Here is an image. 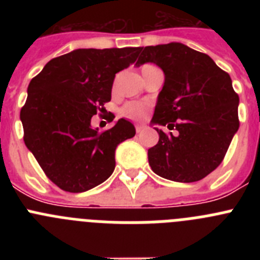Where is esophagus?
<instances>
[{
	"mask_svg": "<svg viewBox=\"0 0 260 260\" xmlns=\"http://www.w3.org/2000/svg\"><path fill=\"white\" fill-rule=\"evenodd\" d=\"M144 128H146V125H141V123H139V125H137V126H135V130H137V133H141V132H143Z\"/></svg>",
	"mask_w": 260,
	"mask_h": 260,
	"instance_id": "obj_1",
	"label": "esophagus"
}]
</instances>
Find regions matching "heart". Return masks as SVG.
Instances as JSON below:
<instances>
[{"label": "heart", "mask_w": 260, "mask_h": 260, "mask_svg": "<svg viewBox=\"0 0 260 260\" xmlns=\"http://www.w3.org/2000/svg\"><path fill=\"white\" fill-rule=\"evenodd\" d=\"M122 114L127 118L132 119H142L147 116V107L142 103L132 102L127 103L122 108Z\"/></svg>", "instance_id": "1"}]
</instances>
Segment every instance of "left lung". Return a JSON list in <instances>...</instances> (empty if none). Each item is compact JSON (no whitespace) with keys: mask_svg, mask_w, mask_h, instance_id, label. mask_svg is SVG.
Masks as SVG:
<instances>
[{"mask_svg":"<svg viewBox=\"0 0 260 260\" xmlns=\"http://www.w3.org/2000/svg\"><path fill=\"white\" fill-rule=\"evenodd\" d=\"M139 53L135 66L152 62L165 77L151 119L158 142L148 150V162L167 180H202L219 167L240 127V99L231 77L210 56L181 43ZM160 125L176 127L177 134L165 135Z\"/></svg>","mask_w":260,"mask_h":260,"instance_id":"obj_1","label":"left lung"}]
</instances>
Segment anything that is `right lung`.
<instances>
[{
    "label": "right lung",
    "instance_id": "obj_1",
    "mask_svg": "<svg viewBox=\"0 0 260 260\" xmlns=\"http://www.w3.org/2000/svg\"><path fill=\"white\" fill-rule=\"evenodd\" d=\"M139 50L75 49L50 59L29 82L20 110L24 143L59 189L87 191L113 173L117 146L134 137V125L121 118L99 133L91 118L104 112L114 77L134 63Z\"/></svg>",
    "mask_w": 260,
    "mask_h": 260
}]
</instances>
